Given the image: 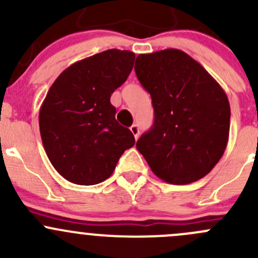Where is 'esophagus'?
I'll use <instances>...</instances> for the list:
<instances>
[{"label":"esophagus","mask_w":258,"mask_h":258,"mask_svg":"<svg viewBox=\"0 0 258 258\" xmlns=\"http://www.w3.org/2000/svg\"><path fill=\"white\" fill-rule=\"evenodd\" d=\"M130 130H131V132H132V135H134L135 136V139H139V136H140V127H139V124H132L131 127H130Z\"/></svg>","instance_id":"34e87169"}]
</instances>
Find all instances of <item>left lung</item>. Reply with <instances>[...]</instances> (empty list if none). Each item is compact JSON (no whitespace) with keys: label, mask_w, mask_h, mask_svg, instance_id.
<instances>
[{"label":"left lung","mask_w":258,"mask_h":258,"mask_svg":"<svg viewBox=\"0 0 258 258\" xmlns=\"http://www.w3.org/2000/svg\"><path fill=\"white\" fill-rule=\"evenodd\" d=\"M137 79L151 95L155 121L136 147L152 172L171 184L205 177L222 157L230 102L217 81L181 49L139 54Z\"/></svg>","instance_id":"obj_1"}]
</instances>
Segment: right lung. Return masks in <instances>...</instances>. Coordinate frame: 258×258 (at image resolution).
Segmentation results:
<instances>
[{
	"label": "right lung",
	"instance_id": "right-lung-1",
	"mask_svg": "<svg viewBox=\"0 0 258 258\" xmlns=\"http://www.w3.org/2000/svg\"><path fill=\"white\" fill-rule=\"evenodd\" d=\"M135 53L107 49L67 67L40 108L48 160L67 181L82 186L110 177L135 137L116 121L111 95L131 74Z\"/></svg>",
	"mask_w": 258,
	"mask_h": 258
}]
</instances>
